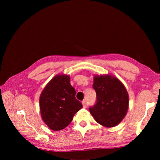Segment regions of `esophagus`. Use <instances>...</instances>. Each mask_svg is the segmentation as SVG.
Masks as SVG:
<instances>
[{
    "label": "esophagus",
    "instance_id": "esophagus-1",
    "mask_svg": "<svg viewBox=\"0 0 160 160\" xmlns=\"http://www.w3.org/2000/svg\"><path fill=\"white\" fill-rule=\"evenodd\" d=\"M82 106L84 108H85L86 106H87V104H86V101L85 100H84V101L82 102Z\"/></svg>",
    "mask_w": 160,
    "mask_h": 160
}]
</instances>
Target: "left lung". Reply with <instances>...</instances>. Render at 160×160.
<instances>
[{"label":"left lung","mask_w":160,"mask_h":160,"mask_svg":"<svg viewBox=\"0 0 160 160\" xmlns=\"http://www.w3.org/2000/svg\"><path fill=\"white\" fill-rule=\"evenodd\" d=\"M92 86L97 93V103L90 108L91 115L107 128L117 126L128 109L129 97L125 86L109 74L94 75Z\"/></svg>","instance_id":"8db88e82"}]
</instances>
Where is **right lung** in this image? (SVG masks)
Here are the masks:
<instances>
[{"mask_svg": "<svg viewBox=\"0 0 160 160\" xmlns=\"http://www.w3.org/2000/svg\"><path fill=\"white\" fill-rule=\"evenodd\" d=\"M39 107L42 120L52 131H61L69 125L82 107L75 98L70 75H56L47 83L40 94Z\"/></svg>", "mask_w": 160, "mask_h": 160, "instance_id": "add662e5", "label": "right lung"}]
</instances>
